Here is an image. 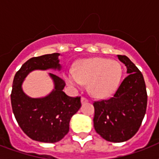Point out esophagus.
I'll use <instances>...</instances> for the list:
<instances>
[{"label":"esophagus","instance_id":"obj_1","mask_svg":"<svg viewBox=\"0 0 159 159\" xmlns=\"http://www.w3.org/2000/svg\"><path fill=\"white\" fill-rule=\"evenodd\" d=\"M81 102H82V103L83 104V103H86V102H88L89 101H88V99L87 98H86L85 97H82V98H81Z\"/></svg>","mask_w":159,"mask_h":159}]
</instances>
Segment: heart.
<instances>
[{"mask_svg": "<svg viewBox=\"0 0 159 159\" xmlns=\"http://www.w3.org/2000/svg\"><path fill=\"white\" fill-rule=\"evenodd\" d=\"M122 73V67L117 61L94 57L77 62L74 72L67 74V81L73 87L88 83L90 93L96 97L103 98L110 97L117 90Z\"/></svg>", "mask_w": 159, "mask_h": 159, "instance_id": "b5f03b06", "label": "heart"}]
</instances>
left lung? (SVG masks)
<instances>
[{
    "label": "left lung",
    "instance_id": "left-lung-1",
    "mask_svg": "<svg viewBox=\"0 0 159 159\" xmlns=\"http://www.w3.org/2000/svg\"><path fill=\"white\" fill-rule=\"evenodd\" d=\"M118 58L126 66L129 75L113 97L93 103L95 130L114 143L129 140L138 132L148 102L143 74L128 57L118 55Z\"/></svg>",
    "mask_w": 159,
    "mask_h": 159
}]
</instances>
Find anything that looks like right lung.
Here are the masks:
<instances>
[{"label": "right lung", "mask_w": 159, "mask_h": 159, "mask_svg": "<svg viewBox=\"0 0 159 159\" xmlns=\"http://www.w3.org/2000/svg\"><path fill=\"white\" fill-rule=\"evenodd\" d=\"M54 53L31 57L26 61L14 77L11 94L14 116L24 133L33 140L55 143L69 131L72 116L81 107V97H68L62 89L65 82L57 75L49 73L54 82V90L43 98H30L24 93L21 85L29 72L35 69L60 70Z\"/></svg>", "instance_id": "1"}]
</instances>
